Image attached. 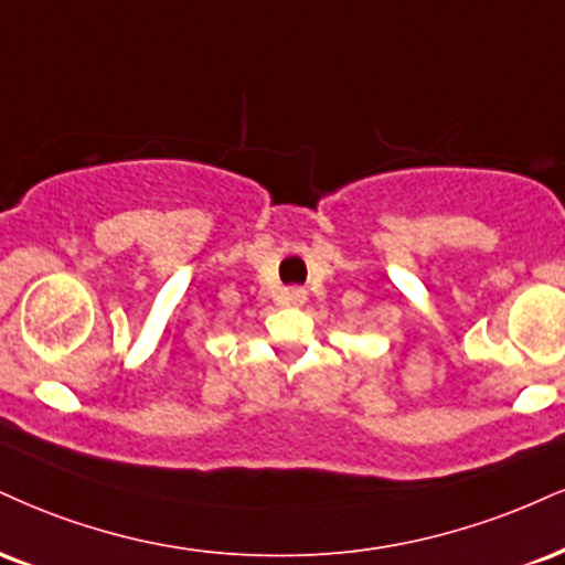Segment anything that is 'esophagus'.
<instances>
[{"label":"esophagus","instance_id":"obj_1","mask_svg":"<svg viewBox=\"0 0 565 565\" xmlns=\"http://www.w3.org/2000/svg\"><path fill=\"white\" fill-rule=\"evenodd\" d=\"M284 300H287V305H305V291L302 289H287V295H284Z\"/></svg>","mask_w":565,"mask_h":565}]
</instances>
